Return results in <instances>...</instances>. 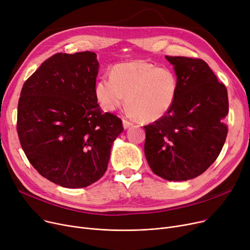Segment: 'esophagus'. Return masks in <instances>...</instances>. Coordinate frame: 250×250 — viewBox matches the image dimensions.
I'll list each match as a JSON object with an SVG mask.
<instances>
[{"label": "esophagus", "mask_w": 250, "mask_h": 250, "mask_svg": "<svg viewBox=\"0 0 250 250\" xmlns=\"http://www.w3.org/2000/svg\"><path fill=\"white\" fill-rule=\"evenodd\" d=\"M132 125H133V123L126 120V119H124V120H123V127H124V129H127V128H129L130 126H132Z\"/></svg>", "instance_id": "obj_1"}]
</instances>
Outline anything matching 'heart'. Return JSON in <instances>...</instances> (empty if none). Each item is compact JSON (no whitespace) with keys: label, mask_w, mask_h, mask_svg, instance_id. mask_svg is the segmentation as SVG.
Returning <instances> with one entry per match:
<instances>
[{"label":"heart","mask_w":250,"mask_h":250,"mask_svg":"<svg viewBox=\"0 0 250 250\" xmlns=\"http://www.w3.org/2000/svg\"><path fill=\"white\" fill-rule=\"evenodd\" d=\"M177 92L174 70L146 61L117 64L111 70V77L104 76L96 84V96L103 110L112 112L126 101L130 114L146 122L167 115Z\"/></svg>","instance_id":"obj_1"}]
</instances>
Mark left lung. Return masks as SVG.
Instances as JSON below:
<instances>
[{
    "label": "left lung",
    "mask_w": 250,
    "mask_h": 250,
    "mask_svg": "<svg viewBox=\"0 0 250 250\" xmlns=\"http://www.w3.org/2000/svg\"><path fill=\"white\" fill-rule=\"evenodd\" d=\"M178 78L172 109L145 126V153L151 171L169 181L203 174L217 160L227 137V88L200 59L170 57Z\"/></svg>",
    "instance_id": "left-lung-1"
}]
</instances>
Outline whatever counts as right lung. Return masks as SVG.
Instances as JSON below:
<instances>
[{"label":"right lung","instance_id":"right-lung-1","mask_svg":"<svg viewBox=\"0 0 250 250\" xmlns=\"http://www.w3.org/2000/svg\"><path fill=\"white\" fill-rule=\"evenodd\" d=\"M97 54H56L24 82L17 132L29 163L67 188L97 182L108 167L122 120L104 113L96 96Z\"/></svg>","mask_w":250,"mask_h":250}]
</instances>
